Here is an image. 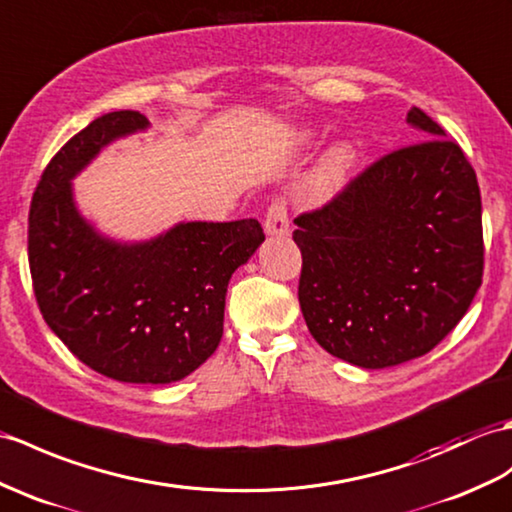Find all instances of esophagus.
Segmentation results:
<instances>
[{
	"label": "esophagus",
	"mask_w": 512,
	"mask_h": 512,
	"mask_svg": "<svg viewBox=\"0 0 512 512\" xmlns=\"http://www.w3.org/2000/svg\"><path fill=\"white\" fill-rule=\"evenodd\" d=\"M264 231L270 237H281L290 233V220H288V209H285V202L275 198L270 202L264 220Z\"/></svg>",
	"instance_id": "34e87169"
}]
</instances>
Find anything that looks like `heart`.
Returning <instances> with one entry per match:
<instances>
[{"label":"heart","mask_w":512,"mask_h":512,"mask_svg":"<svg viewBox=\"0 0 512 512\" xmlns=\"http://www.w3.org/2000/svg\"><path fill=\"white\" fill-rule=\"evenodd\" d=\"M355 163V152L347 144L331 148L310 178V194L314 200H327L334 196L347 181V176Z\"/></svg>","instance_id":"obj_1"}]
</instances>
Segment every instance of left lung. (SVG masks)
<instances>
[{
  "label": "left lung",
  "mask_w": 512,
  "mask_h": 512,
  "mask_svg": "<svg viewBox=\"0 0 512 512\" xmlns=\"http://www.w3.org/2000/svg\"><path fill=\"white\" fill-rule=\"evenodd\" d=\"M423 141L384 154L292 233L299 303L314 340L362 368L432 351L482 285L478 178L456 141L421 109Z\"/></svg>",
  "instance_id": "1"
}]
</instances>
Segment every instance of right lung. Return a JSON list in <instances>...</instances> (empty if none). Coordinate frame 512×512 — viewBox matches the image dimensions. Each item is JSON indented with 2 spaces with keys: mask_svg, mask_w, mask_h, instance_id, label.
I'll return each instance as SVG.
<instances>
[{
  "mask_svg": "<svg viewBox=\"0 0 512 512\" xmlns=\"http://www.w3.org/2000/svg\"><path fill=\"white\" fill-rule=\"evenodd\" d=\"M144 128L139 111L106 113L54 154L32 196L28 261L45 323L82 364L117 382L170 384L218 349L229 279L266 235L255 218L181 222L141 244L95 231L71 178Z\"/></svg>",
  "mask_w": 512,
  "mask_h": 512,
  "instance_id": "add662e5",
  "label": "right lung"
}]
</instances>
